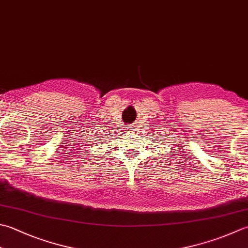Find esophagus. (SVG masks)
<instances>
[{"label":"esophagus","instance_id":"esophagus-1","mask_svg":"<svg viewBox=\"0 0 248 248\" xmlns=\"http://www.w3.org/2000/svg\"><path fill=\"white\" fill-rule=\"evenodd\" d=\"M131 130H135V129H134V128H132V129H131Z\"/></svg>","mask_w":248,"mask_h":248}]
</instances>
